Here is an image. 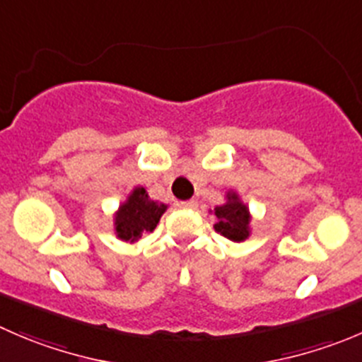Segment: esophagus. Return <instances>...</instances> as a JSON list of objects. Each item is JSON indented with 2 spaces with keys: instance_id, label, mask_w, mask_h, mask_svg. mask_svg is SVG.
Masks as SVG:
<instances>
[{
  "instance_id": "esophagus-1",
  "label": "esophagus",
  "mask_w": 362,
  "mask_h": 362,
  "mask_svg": "<svg viewBox=\"0 0 362 362\" xmlns=\"http://www.w3.org/2000/svg\"><path fill=\"white\" fill-rule=\"evenodd\" d=\"M177 205L180 206V209L194 210L196 206H198V202H196V199H187V202H180V203H177Z\"/></svg>"
}]
</instances>
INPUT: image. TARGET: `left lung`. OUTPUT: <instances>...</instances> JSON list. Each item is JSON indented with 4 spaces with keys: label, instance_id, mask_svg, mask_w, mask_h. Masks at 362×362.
<instances>
[{
    "label": "left lung",
    "instance_id": "8db88e82",
    "mask_svg": "<svg viewBox=\"0 0 362 362\" xmlns=\"http://www.w3.org/2000/svg\"><path fill=\"white\" fill-rule=\"evenodd\" d=\"M226 202L223 205L216 206L210 212L217 217V223L214 224V230L226 237L228 240L244 242L251 237V212L249 206L242 202L240 194L233 189L226 191L224 194Z\"/></svg>",
    "mask_w": 362,
    "mask_h": 362
}]
</instances>
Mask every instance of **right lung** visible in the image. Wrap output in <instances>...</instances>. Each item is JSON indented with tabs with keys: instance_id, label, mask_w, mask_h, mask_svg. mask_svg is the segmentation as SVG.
<instances>
[{
	"instance_id": "add662e5",
	"label": "right lung",
	"mask_w": 362,
	"mask_h": 362,
	"mask_svg": "<svg viewBox=\"0 0 362 362\" xmlns=\"http://www.w3.org/2000/svg\"><path fill=\"white\" fill-rule=\"evenodd\" d=\"M168 210L166 203L152 199L146 192V187L136 185L127 194L124 203H120L113 214L115 235L122 242L134 244L145 233L156 230L160 216Z\"/></svg>"
}]
</instances>
